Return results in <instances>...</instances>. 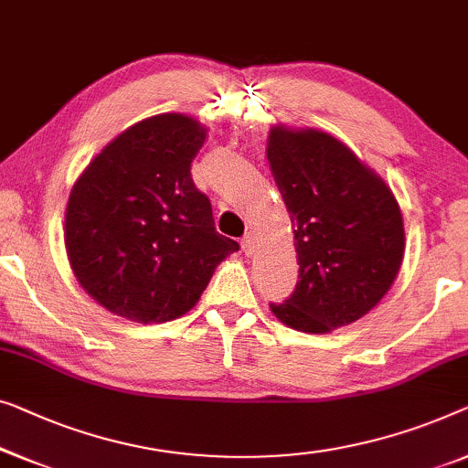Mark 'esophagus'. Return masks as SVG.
I'll list each match as a JSON object with an SVG mask.
<instances>
[{
    "mask_svg": "<svg viewBox=\"0 0 468 468\" xmlns=\"http://www.w3.org/2000/svg\"><path fill=\"white\" fill-rule=\"evenodd\" d=\"M242 250H245V255H253L255 250V236L253 234H245V239H242Z\"/></svg>",
    "mask_w": 468,
    "mask_h": 468,
    "instance_id": "obj_1",
    "label": "esophagus"
}]
</instances>
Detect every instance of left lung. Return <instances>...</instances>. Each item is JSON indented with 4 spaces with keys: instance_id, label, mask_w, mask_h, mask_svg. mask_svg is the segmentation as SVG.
<instances>
[{
    "instance_id": "left-lung-1",
    "label": "left lung",
    "mask_w": 468,
    "mask_h": 468,
    "mask_svg": "<svg viewBox=\"0 0 468 468\" xmlns=\"http://www.w3.org/2000/svg\"><path fill=\"white\" fill-rule=\"evenodd\" d=\"M268 162L295 232V291L270 303L306 334L355 323L382 300L401 268L405 232L390 187L321 131L274 126Z\"/></svg>"
}]
</instances>
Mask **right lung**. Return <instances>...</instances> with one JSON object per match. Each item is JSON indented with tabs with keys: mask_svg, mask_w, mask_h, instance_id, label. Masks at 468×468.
Listing matches in <instances>:
<instances>
[{
	"mask_svg": "<svg viewBox=\"0 0 468 468\" xmlns=\"http://www.w3.org/2000/svg\"><path fill=\"white\" fill-rule=\"evenodd\" d=\"M207 139L181 113L147 118L118 134L76 181L65 247L86 293L134 323H166L196 306L239 242L215 229L192 162Z\"/></svg>",
	"mask_w": 468,
	"mask_h": 468,
	"instance_id": "1",
	"label": "right lung"
}]
</instances>
